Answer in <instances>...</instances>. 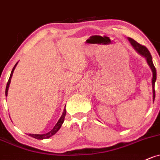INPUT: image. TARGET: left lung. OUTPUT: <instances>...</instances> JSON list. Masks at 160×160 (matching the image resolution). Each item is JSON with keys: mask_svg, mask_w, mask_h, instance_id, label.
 Wrapping results in <instances>:
<instances>
[{"mask_svg": "<svg viewBox=\"0 0 160 160\" xmlns=\"http://www.w3.org/2000/svg\"><path fill=\"white\" fill-rule=\"evenodd\" d=\"M128 39L129 40V42H130L131 46H133V49H135L136 52L142 56V57H144L147 60V64L149 65V66L150 67L151 70H152V99H155V82L156 80V70L155 66H154L153 62H152V56H151L150 52H149V50L147 49V47H145L144 46L140 45V43H138L137 42H136L134 39H133L132 38H130L128 37Z\"/></svg>", "mask_w": 160, "mask_h": 160, "instance_id": "obj_1", "label": "left lung"}]
</instances>
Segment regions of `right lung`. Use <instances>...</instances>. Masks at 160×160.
<instances>
[{
    "label": "right lung",
    "mask_w": 160,
    "mask_h": 160,
    "mask_svg": "<svg viewBox=\"0 0 160 160\" xmlns=\"http://www.w3.org/2000/svg\"><path fill=\"white\" fill-rule=\"evenodd\" d=\"M18 62L15 64V66H13V69H12L11 71V75H10V78H9V80H8V84H7V86H6V91H5V94H6V96H8V88H9V86H10V84H11V78H12V75H13V71H14L15 68H16L17 65H18ZM66 107L64 108V111H63L62 112V116L60 117L59 120L58 121L57 123H56V124L55 125L54 128H53L52 130H50L49 132H48V133H44V134H31V133H29V136H30V137H33V138L35 139H37V140H44V139H48L49 138V137H51L52 136H53L54 134H56V133H57L58 130H59L60 128H61L62 127V124L63 123V122H64V120H65V117H66Z\"/></svg>",
    "instance_id": "1"
}]
</instances>
